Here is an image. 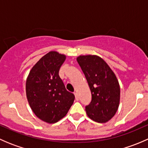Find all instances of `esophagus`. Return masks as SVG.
<instances>
[{"label":"esophagus","mask_w":148,"mask_h":148,"mask_svg":"<svg viewBox=\"0 0 148 148\" xmlns=\"http://www.w3.org/2000/svg\"><path fill=\"white\" fill-rule=\"evenodd\" d=\"M74 96H75V99L77 101H78L79 100V97H78V95H77V92H74Z\"/></svg>","instance_id":"esophagus-1"}]
</instances>
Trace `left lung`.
Returning a JSON list of instances; mask_svg holds the SVG:
<instances>
[{
  "mask_svg": "<svg viewBox=\"0 0 148 148\" xmlns=\"http://www.w3.org/2000/svg\"><path fill=\"white\" fill-rule=\"evenodd\" d=\"M77 60L92 94V101L85 106L86 114L95 122H107L114 117L120 104V89L117 77L99 56H80Z\"/></svg>",
  "mask_w": 148,
  "mask_h": 148,
  "instance_id": "left-lung-1",
  "label": "left lung"
}]
</instances>
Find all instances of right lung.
Wrapping results in <instances>:
<instances>
[{"instance_id":"obj_1","label":"right lung","mask_w":148,"mask_h":148,"mask_svg":"<svg viewBox=\"0 0 148 148\" xmlns=\"http://www.w3.org/2000/svg\"><path fill=\"white\" fill-rule=\"evenodd\" d=\"M66 56L50 51L43 56L30 71L26 80L28 102L34 114L48 123L63 118L74 100V94L66 89L59 75Z\"/></svg>"}]
</instances>
